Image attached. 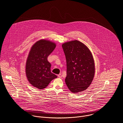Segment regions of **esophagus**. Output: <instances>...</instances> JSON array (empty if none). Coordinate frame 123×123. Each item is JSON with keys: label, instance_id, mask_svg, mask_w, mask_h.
Here are the masks:
<instances>
[{"label": "esophagus", "instance_id": "esophagus-1", "mask_svg": "<svg viewBox=\"0 0 123 123\" xmlns=\"http://www.w3.org/2000/svg\"><path fill=\"white\" fill-rule=\"evenodd\" d=\"M58 77L60 78H61L62 77V74H59V75H58Z\"/></svg>", "mask_w": 123, "mask_h": 123}]
</instances>
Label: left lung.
Listing matches in <instances>:
<instances>
[{
    "mask_svg": "<svg viewBox=\"0 0 123 123\" xmlns=\"http://www.w3.org/2000/svg\"><path fill=\"white\" fill-rule=\"evenodd\" d=\"M62 47L67 63L66 84L73 93L86 90L91 84L95 74V63L92 54L81 42L71 41Z\"/></svg>",
    "mask_w": 123,
    "mask_h": 123,
    "instance_id": "8db88e82",
    "label": "left lung"
}]
</instances>
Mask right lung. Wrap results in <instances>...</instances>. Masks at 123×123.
<instances>
[{
    "label": "right lung",
    "mask_w": 123,
    "mask_h": 123,
    "mask_svg": "<svg viewBox=\"0 0 123 123\" xmlns=\"http://www.w3.org/2000/svg\"><path fill=\"white\" fill-rule=\"evenodd\" d=\"M56 47L55 43L40 40L33 45L29 53L25 66V73L29 83L38 89L46 88L57 76L51 71L48 56Z\"/></svg>",
    "instance_id": "obj_1"
}]
</instances>
